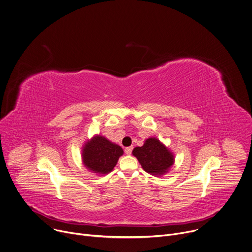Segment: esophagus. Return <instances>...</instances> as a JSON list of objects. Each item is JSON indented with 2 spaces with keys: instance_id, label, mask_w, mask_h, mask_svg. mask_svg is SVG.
<instances>
[{
  "instance_id": "obj_1",
  "label": "esophagus",
  "mask_w": 252,
  "mask_h": 252,
  "mask_svg": "<svg viewBox=\"0 0 252 252\" xmlns=\"http://www.w3.org/2000/svg\"><path fill=\"white\" fill-rule=\"evenodd\" d=\"M132 146H129V147H126V149H125V152H126V154H127V155H130L131 154V151H132Z\"/></svg>"
}]
</instances>
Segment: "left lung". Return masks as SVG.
Listing matches in <instances>:
<instances>
[{
    "instance_id": "1",
    "label": "left lung",
    "mask_w": 252,
    "mask_h": 252,
    "mask_svg": "<svg viewBox=\"0 0 252 252\" xmlns=\"http://www.w3.org/2000/svg\"><path fill=\"white\" fill-rule=\"evenodd\" d=\"M132 154L145 172L156 176L168 172L175 161L173 153L155 137H150L142 146L135 147Z\"/></svg>"
}]
</instances>
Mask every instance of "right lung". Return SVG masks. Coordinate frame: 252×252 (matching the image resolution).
Returning <instances> with one entry per match:
<instances>
[{
  "mask_svg": "<svg viewBox=\"0 0 252 252\" xmlns=\"http://www.w3.org/2000/svg\"><path fill=\"white\" fill-rule=\"evenodd\" d=\"M124 154L123 148L102 135H95L84 144L82 160L86 168L99 175L110 173L119 158Z\"/></svg>",
  "mask_w": 252,
  "mask_h": 252,
  "instance_id": "1",
  "label": "right lung"
}]
</instances>
